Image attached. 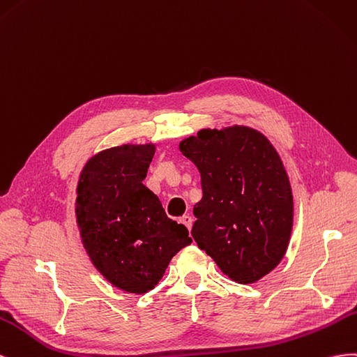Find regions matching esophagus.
<instances>
[{
  "label": "esophagus",
  "mask_w": 357,
  "mask_h": 357,
  "mask_svg": "<svg viewBox=\"0 0 357 357\" xmlns=\"http://www.w3.org/2000/svg\"><path fill=\"white\" fill-rule=\"evenodd\" d=\"M181 222L184 224V226H185L188 230H191V226H192V218H191L190 215H184V217H181Z\"/></svg>",
  "instance_id": "esophagus-1"
}]
</instances>
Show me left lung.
Instances as JSON below:
<instances>
[{
	"label": "left lung",
	"instance_id": "8db88e82",
	"mask_svg": "<svg viewBox=\"0 0 357 357\" xmlns=\"http://www.w3.org/2000/svg\"><path fill=\"white\" fill-rule=\"evenodd\" d=\"M179 149L202 176L192 238L233 281L256 282L284 257L293 226L278 152L259 131L239 126L200 130Z\"/></svg>",
	"mask_w": 357,
	"mask_h": 357
}]
</instances>
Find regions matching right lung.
I'll return each instance as SVG.
<instances>
[{"instance_id": "right-lung-1", "label": "right lung", "mask_w": 357, "mask_h": 357, "mask_svg": "<svg viewBox=\"0 0 357 357\" xmlns=\"http://www.w3.org/2000/svg\"><path fill=\"white\" fill-rule=\"evenodd\" d=\"M152 145H124L91 158L80 173L76 215L94 266L115 287L146 293L172 257L190 245L188 230L170 220L142 181L154 157Z\"/></svg>"}]
</instances>
